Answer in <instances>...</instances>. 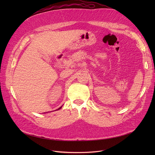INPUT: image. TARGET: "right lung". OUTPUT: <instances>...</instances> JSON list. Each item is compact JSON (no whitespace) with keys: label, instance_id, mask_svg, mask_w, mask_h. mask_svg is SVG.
Listing matches in <instances>:
<instances>
[{"label":"right lung","instance_id":"right-lung-1","mask_svg":"<svg viewBox=\"0 0 155 155\" xmlns=\"http://www.w3.org/2000/svg\"><path fill=\"white\" fill-rule=\"evenodd\" d=\"M61 107H62V106H61V107H59V109H58V110H59V109H61Z\"/></svg>","mask_w":155,"mask_h":155}]
</instances>
